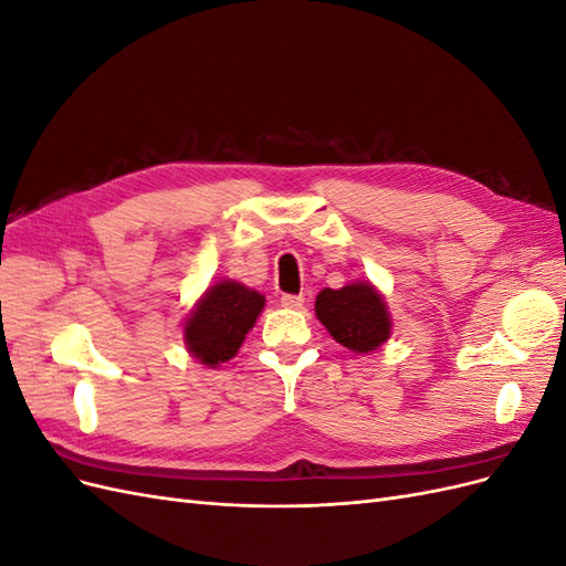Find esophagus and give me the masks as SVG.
<instances>
[{"label":"esophagus","mask_w":566,"mask_h":566,"mask_svg":"<svg viewBox=\"0 0 566 566\" xmlns=\"http://www.w3.org/2000/svg\"><path fill=\"white\" fill-rule=\"evenodd\" d=\"M281 304L285 306V310H302L304 297L302 295H283Z\"/></svg>","instance_id":"1"}]
</instances>
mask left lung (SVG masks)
I'll list each match as a JSON object with an SVG mask.
<instances>
[{"label": "left lung", "instance_id": "left-lung-1", "mask_svg": "<svg viewBox=\"0 0 566 566\" xmlns=\"http://www.w3.org/2000/svg\"><path fill=\"white\" fill-rule=\"evenodd\" d=\"M316 316L335 342L356 354L375 352L391 335L385 297L368 281L349 283L339 290H321Z\"/></svg>", "mask_w": 566, "mask_h": 566}]
</instances>
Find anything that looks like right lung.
<instances>
[{"label": "right lung", "instance_id": "obj_1", "mask_svg": "<svg viewBox=\"0 0 566 566\" xmlns=\"http://www.w3.org/2000/svg\"><path fill=\"white\" fill-rule=\"evenodd\" d=\"M264 302V295L235 281L214 283L184 323L186 349L210 368L227 364L241 349Z\"/></svg>", "mask_w": 566, "mask_h": 566}]
</instances>
